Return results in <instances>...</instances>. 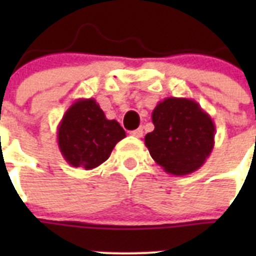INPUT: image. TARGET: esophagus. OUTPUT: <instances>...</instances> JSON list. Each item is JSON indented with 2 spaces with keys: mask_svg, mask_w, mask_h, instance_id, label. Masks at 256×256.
<instances>
[{
  "mask_svg": "<svg viewBox=\"0 0 256 256\" xmlns=\"http://www.w3.org/2000/svg\"><path fill=\"white\" fill-rule=\"evenodd\" d=\"M130 134H132L133 137H137V138H141L142 136H144V130H142V128H137V130H132V132H130Z\"/></svg>",
  "mask_w": 256,
  "mask_h": 256,
  "instance_id": "1",
  "label": "esophagus"
}]
</instances>
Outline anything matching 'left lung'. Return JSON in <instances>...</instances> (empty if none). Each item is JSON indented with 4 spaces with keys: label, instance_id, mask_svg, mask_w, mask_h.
Returning a JSON list of instances; mask_svg holds the SVG:
<instances>
[{
    "label": "left lung",
    "instance_id": "obj_1",
    "mask_svg": "<svg viewBox=\"0 0 256 256\" xmlns=\"http://www.w3.org/2000/svg\"><path fill=\"white\" fill-rule=\"evenodd\" d=\"M155 130L144 144L158 164L172 176H186L200 169L214 148L216 124L191 98L166 97L152 110Z\"/></svg>",
    "mask_w": 256,
    "mask_h": 256
}]
</instances>
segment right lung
Segmentation results:
<instances>
[{
	"mask_svg": "<svg viewBox=\"0 0 256 256\" xmlns=\"http://www.w3.org/2000/svg\"><path fill=\"white\" fill-rule=\"evenodd\" d=\"M126 132L116 120H108L94 98H78L65 112L58 126V144L68 164L86 170L108 159Z\"/></svg>",
	"mask_w": 256,
	"mask_h": 256,
	"instance_id": "right-lung-1",
	"label": "right lung"
}]
</instances>
